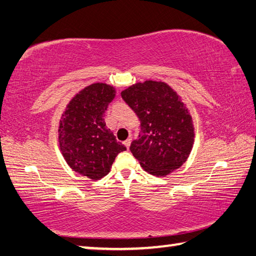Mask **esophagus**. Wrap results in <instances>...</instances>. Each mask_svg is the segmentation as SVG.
<instances>
[{"instance_id":"obj_1","label":"esophagus","mask_w":256,"mask_h":256,"mask_svg":"<svg viewBox=\"0 0 256 256\" xmlns=\"http://www.w3.org/2000/svg\"><path fill=\"white\" fill-rule=\"evenodd\" d=\"M131 141H132V140H131V138H128V140H125V141H124V144H125V146H126L128 149L130 144H131Z\"/></svg>"}]
</instances>
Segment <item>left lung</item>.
I'll use <instances>...</instances> for the list:
<instances>
[{
  "label": "left lung",
  "mask_w": 256,
  "mask_h": 256,
  "mask_svg": "<svg viewBox=\"0 0 256 256\" xmlns=\"http://www.w3.org/2000/svg\"><path fill=\"white\" fill-rule=\"evenodd\" d=\"M141 122L130 150L142 168L167 176L188 158L194 142L193 120L180 97L162 81L146 80L120 92Z\"/></svg>",
  "instance_id": "obj_1"
}]
</instances>
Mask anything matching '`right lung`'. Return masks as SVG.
<instances>
[{
	"instance_id": "obj_1",
	"label": "right lung",
	"mask_w": 256,
	"mask_h": 256,
	"mask_svg": "<svg viewBox=\"0 0 256 256\" xmlns=\"http://www.w3.org/2000/svg\"><path fill=\"white\" fill-rule=\"evenodd\" d=\"M115 97V88L92 84L68 104L58 125V144L73 170L97 180L110 172L120 152L126 150L106 128L105 110Z\"/></svg>"
}]
</instances>
